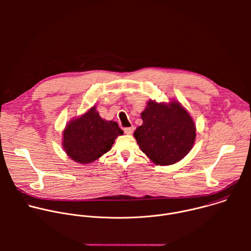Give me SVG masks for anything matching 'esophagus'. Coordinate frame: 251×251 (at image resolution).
<instances>
[{
	"label": "esophagus",
	"mask_w": 251,
	"mask_h": 251,
	"mask_svg": "<svg viewBox=\"0 0 251 251\" xmlns=\"http://www.w3.org/2000/svg\"><path fill=\"white\" fill-rule=\"evenodd\" d=\"M133 130H134V127L133 126H131V127H126V128H124V132L126 133V134H131L132 132H133Z\"/></svg>",
	"instance_id": "esophagus-1"
}]
</instances>
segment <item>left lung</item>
<instances>
[{"label": "left lung", "mask_w": 251, "mask_h": 251, "mask_svg": "<svg viewBox=\"0 0 251 251\" xmlns=\"http://www.w3.org/2000/svg\"><path fill=\"white\" fill-rule=\"evenodd\" d=\"M141 118L143 124L136 129L134 137L142 152L156 165H173L192 150L196 125L180 102L149 100Z\"/></svg>", "instance_id": "1"}]
</instances>
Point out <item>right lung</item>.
I'll use <instances>...</instances> for the list:
<instances>
[{
  "label": "right lung",
  "instance_id": "1",
  "mask_svg": "<svg viewBox=\"0 0 251 251\" xmlns=\"http://www.w3.org/2000/svg\"><path fill=\"white\" fill-rule=\"evenodd\" d=\"M123 131L114 121L102 119L95 106L67 123L63 130L62 148L79 164H89L108 152Z\"/></svg>",
  "mask_w": 251,
  "mask_h": 251
}]
</instances>
